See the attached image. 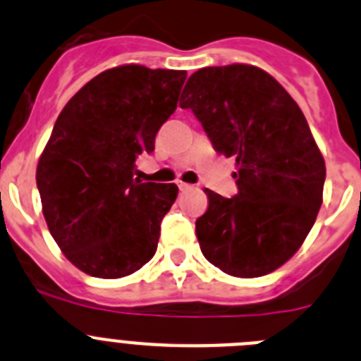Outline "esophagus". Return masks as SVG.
I'll list each match as a JSON object with an SVG mask.
<instances>
[{
	"mask_svg": "<svg viewBox=\"0 0 361 361\" xmlns=\"http://www.w3.org/2000/svg\"><path fill=\"white\" fill-rule=\"evenodd\" d=\"M178 188H180L181 192H185V190H190V188H192V185H188V183H183V181H180V183H178Z\"/></svg>",
	"mask_w": 361,
	"mask_h": 361,
	"instance_id": "obj_1",
	"label": "esophagus"
}]
</instances>
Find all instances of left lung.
Wrapping results in <instances>:
<instances>
[{
	"label": "left lung",
	"mask_w": 361,
	"mask_h": 361,
	"mask_svg": "<svg viewBox=\"0 0 361 361\" xmlns=\"http://www.w3.org/2000/svg\"><path fill=\"white\" fill-rule=\"evenodd\" d=\"M180 106L238 167L237 196L204 190L208 210L196 221L201 252L237 278L276 271L301 247L322 204L324 158L301 109L271 74L247 63L196 71Z\"/></svg>",
	"instance_id": "1"
}]
</instances>
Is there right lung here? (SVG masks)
Instances as JSON below:
<instances>
[{"label": "right lung", "mask_w": 361, "mask_h": 361, "mask_svg": "<svg viewBox=\"0 0 361 361\" xmlns=\"http://www.w3.org/2000/svg\"><path fill=\"white\" fill-rule=\"evenodd\" d=\"M187 73L114 67L74 94L37 165L49 233L67 260L94 278L139 271L157 252L174 183H142L135 161L178 106Z\"/></svg>", "instance_id": "right-lung-1"}]
</instances>
